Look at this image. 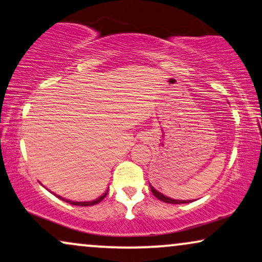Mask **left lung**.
<instances>
[{
  "label": "left lung",
  "mask_w": 262,
  "mask_h": 262,
  "mask_svg": "<svg viewBox=\"0 0 262 262\" xmlns=\"http://www.w3.org/2000/svg\"><path fill=\"white\" fill-rule=\"evenodd\" d=\"M150 188H151V191H152V194L155 195L157 199H160L161 201H163V203H168V204H184V203H189V201H185V200H174V199H171V198H167L163 194L159 193V191H157L155 188L151 187V185H150Z\"/></svg>",
  "instance_id": "1"
}]
</instances>
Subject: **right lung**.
I'll use <instances>...</instances> for the list:
<instances>
[{
	"mask_svg": "<svg viewBox=\"0 0 262 262\" xmlns=\"http://www.w3.org/2000/svg\"><path fill=\"white\" fill-rule=\"evenodd\" d=\"M107 191H108V190H107ZM107 191L103 195H101L99 199H96V200H94V201H84V203H77V201L66 200V199H63V198H61V196H57V198H59V199L63 200V201H66V203H69V204H72V205H77V206H93V205L99 204L100 201H102L103 199H105V196L107 195Z\"/></svg>",
	"mask_w": 262,
	"mask_h": 262,
	"instance_id": "obj_1",
	"label": "right lung"
}]
</instances>
